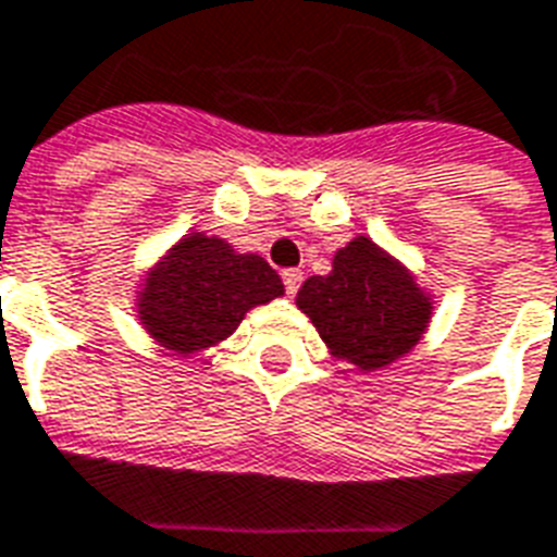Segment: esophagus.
Segmentation results:
<instances>
[{
    "label": "esophagus",
    "instance_id": "esophagus-1",
    "mask_svg": "<svg viewBox=\"0 0 557 557\" xmlns=\"http://www.w3.org/2000/svg\"><path fill=\"white\" fill-rule=\"evenodd\" d=\"M300 283H304V271L300 269H286L283 271V286H286V295L292 297L300 288Z\"/></svg>",
    "mask_w": 557,
    "mask_h": 557
}]
</instances>
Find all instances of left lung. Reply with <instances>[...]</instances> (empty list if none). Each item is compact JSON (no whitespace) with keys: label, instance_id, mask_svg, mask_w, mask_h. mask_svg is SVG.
<instances>
[{"label":"left lung","instance_id":"left-lung-1","mask_svg":"<svg viewBox=\"0 0 557 557\" xmlns=\"http://www.w3.org/2000/svg\"><path fill=\"white\" fill-rule=\"evenodd\" d=\"M295 300L326 350L359 371L403 359L423 338L435 309L414 274L368 236L335 250L333 271L309 277Z\"/></svg>","mask_w":557,"mask_h":557}]
</instances>
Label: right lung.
Masks as SVG:
<instances>
[{"mask_svg": "<svg viewBox=\"0 0 557 557\" xmlns=\"http://www.w3.org/2000/svg\"><path fill=\"white\" fill-rule=\"evenodd\" d=\"M283 292V280L262 257L239 253L219 236L186 233L146 271L137 318L148 338L186 359L224 342L245 312Z\"/></svg>", "mask_w": 557, "mask_h": 557, "instance_id": "obj_1", "label": "right lung"}]
</instances>
